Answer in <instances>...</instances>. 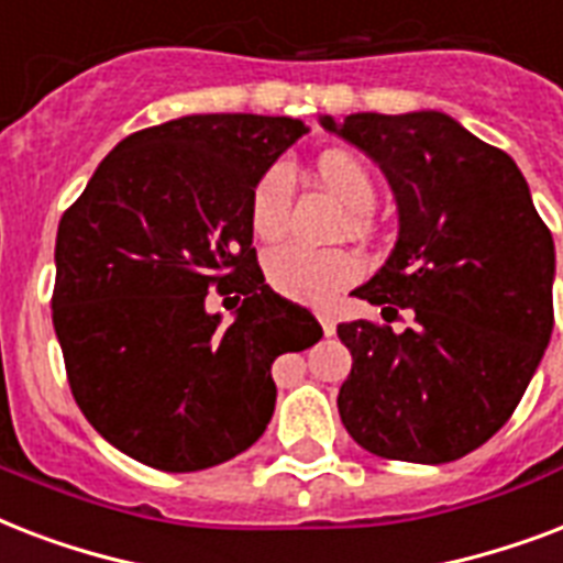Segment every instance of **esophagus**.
Segmentation results:
<instances>
[{
    "label": "esophagus",
    "mask_w": 563,
    "mask_h": 563,
    "mask_svg": "<svg viewBox=\"0 0 563 563\" xmlns=\"http://www.w3.org/2000/svg\"><path fill=\"white\" fill-rule=\"evenodd\" d=\"M318 321H321V330H324V335H333L335 333V321L330 312H318Z\"/></svg>",
    "instance_id": "1"
}]
</instances>
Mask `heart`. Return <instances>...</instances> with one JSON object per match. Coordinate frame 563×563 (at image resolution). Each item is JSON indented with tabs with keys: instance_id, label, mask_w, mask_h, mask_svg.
<instances>
[{
	"instance_id": "1",
	"label": "heart",
	"mask_w": 563,
	"mask_h": 563,
	"mask_svg": "<svg viewBox=\"0 0 563 563\" xmlns=\"http://www.w3.org/2000/svg\"><path fill=\"white\" fill-rule=\"evenodd\" d=\"M321 184L351 212H371L376 203V180L368 166L351 154H321L316 163ZM291 203V172L283 163L265 169L251 192V230L256 239H277L286 230ZM265 280L274 291L300 303H327L335 291L360 277V256L342 247H307L298 242L277 245L265 254Z\"/></svg>"
}]
</instances>
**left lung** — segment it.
<instances>
[{
    "label": "left lung",
    "mask_w": 563,
    "mask_h": 563,
    "mask_svg": "<svg viewBox=\"0 0 563 563\" xmlns=\"http://www.w3.org/2000/svg\"><path fill=\"white\" fill-rule=\"evenodd\" d=\"M321 125L379 163L397 201V242L356 298L374 321L339 324L353 368L339 415L383 459L444 464L503 429L550 344L555 242L506 152L453 117L351 113Z\"/></svg>",
    "instance_id": "obj_1"
}]
</instances>
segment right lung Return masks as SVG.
Segmentation results:
<instances>
[{"mask_svg":"<svg viewBox=\"0 0 563 563\" xmlns=\"http://www.w3.org/2000/svg\"><path fill=\"white\" fill-rule=\"evenodd\" d=\"M309 128L195 113L125 136L64 212L52 321L69 388L108 444L166 473L245 453L274 415L272 362L324 330L265 283L251 192ZM243 298L234 324L206 291Z\"/></svg>","mask_w":563,"mask_h":563,"instance_id":"right-lung-1","label":"right lung"}]
</instances>
